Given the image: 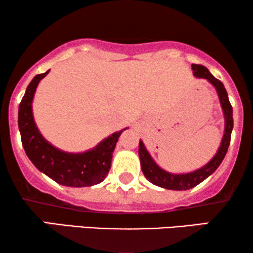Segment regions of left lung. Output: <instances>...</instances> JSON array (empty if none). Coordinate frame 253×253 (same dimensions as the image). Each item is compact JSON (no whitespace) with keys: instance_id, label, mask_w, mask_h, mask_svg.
Returning a JSON list of instances; mask_svg holds the SVG:
<instances>
[{"instance_id":"left-lung-1","label":"left lung","mask_w":253,"mask_h":253,"mask_svg":"<svg viewBox=\"0 0 253 253\" xmlns=\"http://www.w3.org/2000/svg\"><path fill=\"white\" fill-rule=\"evenodd\" d=\"M193 75L198 78H205L215 87L217 95H219L221 106H222L224 119H226V127H224V134L221 141V145L219 147V151L215 154L212 160H211L206 166L203 168L198 169V170L189 172V174H170V172L165 171L153 161L151 155L145 148L143 141L139 140V153L140 158V165L141 170H143L145 177L150 181L152 184L161 186V188L168 189V190H189L191 188H195L199 183H202L204 179H206L211 174H213L216 170L217 167L221 165V162L226 157V153L228 151L230 144L231 138V130L234 126V120H233V107H231L229 99H228V94L226 88L222 83L219 79H216L214 76L209 71V69L204 65L199 64H192Z\"/></svg>"}]
</instances>
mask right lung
<instances>
[{"mask_svg": "<svg viewBox=\"0 0 253 253\" xmlns=\"http://www.w3.org/2000/svg\"><path fill=\"white\" fill-rule=\"evenodd\" d=\"M48 72L49 70L37 75L32 79L19 103L18 127L25 153L40 171L58 184L76 188L99 184L108 175L113 152L123 130L113 133L85 153H65L51 146L40 134L32 114L34 92L39 82Z\"/></svg>", "mask_w": 253, "mask_h": 253, "instance_id": "right-lung-1", "label": "right lung"}]
</instances>
